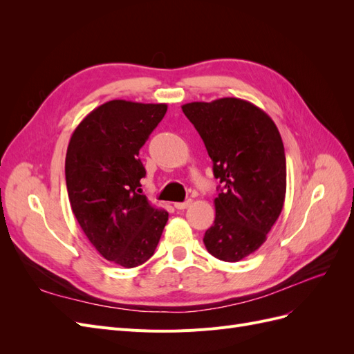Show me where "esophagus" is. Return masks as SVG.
<instances>
[{
  "label": "esophagus",
  "instance_id": "esophagus-1",
  "mask_svg": "<svg viewBox=\"0 0 354 354\" xmlns=\"http://www.w3.org/2000/svg\"><path fill=\"white\" fill-rule=\"evenodd\" d=\"M192 205V199H187V201H185V202H176L174 203V207L177 208V209H186L187 207H190Z\"/></svg>",
  "mask_w": 354,
  "mask_h": 354
}]
</instances>
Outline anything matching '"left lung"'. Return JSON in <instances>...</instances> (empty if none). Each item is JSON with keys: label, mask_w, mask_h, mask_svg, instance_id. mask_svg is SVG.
Returning <instances> with one entry per match:
<instances>
[{"label": "left lung", "mask_w": 354, "mask_h": 354, "mask_svg": "<svg viewBox=\"0 0 354 354\" xmlns=\"http://www.w3.org/2000/svg\"><path fill=\"white\" fill-rule=\"evenodd\" d=\"M205 143L214 177L223 189L214 199L216 220L203 243L218 260L236 263L255 252L279 218L286 194L282 137L255 104L224 97L181 106Z\"/></svg>", "instance_id": "left-lung-1"}]
</instances>
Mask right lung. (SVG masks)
Returning <instances> with one entry per match:
<instances>
[{"instance_id":"obj_1","label":"right lung","mask_w":354,"mask_h":354,"mask_svg":"<svg viewBox=\"0 0 354 354\" xmlns=\"http://www.w3.org/2000/svg\"><path fill=\"white\" fill-rule=\"evenodd\" d=\"M165 112V103L106 102L69 140L65 174L73 216L99 254L125 269L151 259L168 221V212L138 189L146 176L138 151Z\"/></svg>"}]
</instances>
